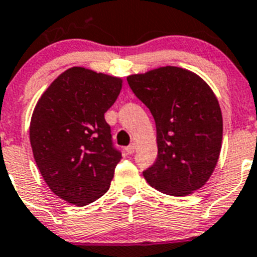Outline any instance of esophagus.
Here are the masks:
<instances>
[{
  "instance_id": "34e87169",
  "label": "esophagus",
  "mask_w": 257,
  "mask_h": 257,
  "mask_svg": "<svg viewBox=\"0 0 257 257\" xmlns=\"http://www.w3.org/2000/svg\"><path fill=\"white\" fill-rule=\"evenodd\" d=\"M136 149H137V146H136V144H132L129 145L128 147H125V151L126 154H129V155H132V154L136 153Z\"/></svg>"
}]
</instances>
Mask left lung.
<instances>
[{"label": "left lung", "mask_w": 257, "mask_h": 257, "mask_svg": "<svg viewBox=\"0 0 257 257\" xmlns=\"http://www.w3.org/2000/svg\"><path fill=\"white\" fill-rule=\"evenodd\" d=\"M156 125L158 158L144 172L160 193L185 196L206 185L217 164L222 115L215 93L185 68L159 67L126 77Z\"/></svg>", "instance_id": "8db88e82"}]
</instances>
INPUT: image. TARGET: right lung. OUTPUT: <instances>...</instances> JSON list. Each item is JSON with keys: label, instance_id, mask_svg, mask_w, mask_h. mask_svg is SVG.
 I'll use <instances>...</instances> for the list:
<instances>
[{"label": "right lung", "instance_id": "obj_1", "mask_svg": "<svg viewBox=\"0 0 257 257\" xmlns=\"http://www.w3.org/2000/svg\"><path fill=\"white\" fill-rule=\"evenodd\" d=\"M121 86L119 77L72 67L51 82L33 110L35 162L50 190L71 204L86 206L110 189L121 154L104 113Z\"/></svg>", "mask_w": 257, "mask_h": 257}]
</instances>
